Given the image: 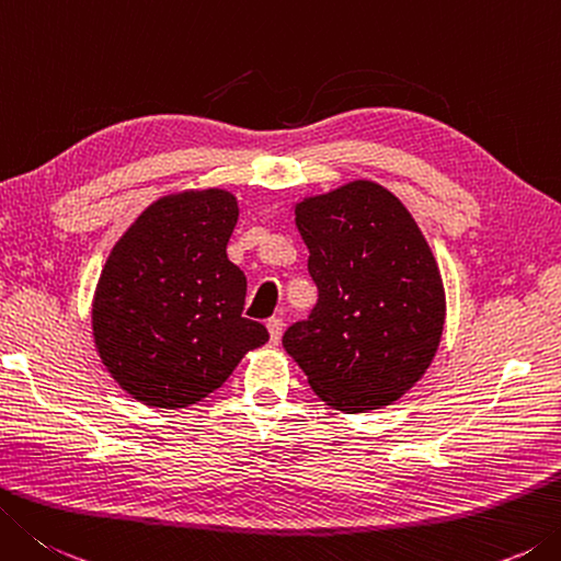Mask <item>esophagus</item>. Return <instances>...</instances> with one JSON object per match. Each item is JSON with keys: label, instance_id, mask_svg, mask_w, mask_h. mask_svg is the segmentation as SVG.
Segmentation results:
<instances>
[{"label": "esophagus", "instance_id": "obj_1", "mask_svg": "<svg viewBox=\"0 0 561 561\" xmlns=\"http://www.w3.org/2000/svg\"><path fill=\"white\" fill-rule=\"evenodd\" d=\"M266 327H268L271 342L278 344L280 342V334H283V320H280V317H271V320L266 322Z\"/></svg>", "mask_w": 561, "mask_h": 561}]
</instances>
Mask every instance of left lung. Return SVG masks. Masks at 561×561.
Returning a JSON list of instances; mask_svg holds the SVG:
<instances>
[{"instance_id": "obj_1", "label": "left lung", "mask_w": 561, "mask_h": 561, "mask_svg": "<svg viewBox=\"0 0 561 561\" xmlns=\"http://www.w3.org/2000/svg\"><path fill=\"white\" fill-rule=\"evenodd\" d=\"M320 298L283 346L327 405H390L427 371L445 330V285L425 234L400 199L352 181L295 205Z\"/></svg>"}]
</instances>
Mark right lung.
Masks as SVG:
<instances>
[{"mask_svg": "<svg viewBox=\"0 0 561 561\" xmlns=\"http://www.w3.org/2000/svg\"><path fill=\"white\" fill-rule=\"evenodd\" d=\"M239 205L229 190L158 197L116 241L92 300L102 364L144 405L178 410L217 390L268 342L241 317L247 276L227 259Z\"/></svg>", "mask_w": 561, "mask_h": 561, "instance_id": "add662e5", "label": "right lung"}]
</instances>
